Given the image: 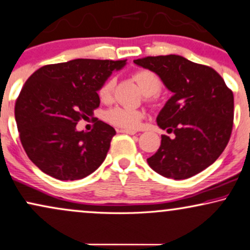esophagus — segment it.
Returning <instances> with one entry per match:
<instances>
[{"label":"esophagus","mask_w":250,"mask_h":250,"mask_svg":"<svg viewBox=\"0 0 250 250\" xmlns=\"http://www.w3.org/2000/svg\"><path fill=\"white\" fill-rule=\"evenodd\" d=\"M118 132H121V133H126V134H129V135H133V134H135V131H132V129H124V128H121V129H117Z\"/></svg>","instance_id":"34e87169"}]
</instances>
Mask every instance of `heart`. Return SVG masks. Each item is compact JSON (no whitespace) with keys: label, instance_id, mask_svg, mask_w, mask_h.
<instances>
[{"label":"heart","instance_id":"obj_1","mask_svg":"<svg viewBox=\"0 0 250 250\" xmlns=\"http://www.w3.org/2000/svg\"><path fill=\"white\" fill-rule=\"evenodd\" d=\"M133 79L140 87L141 92L145 94L146 100L151 101L155 94L162 89L161 78L149 70H140L133 74ZM115 79L108 78L99 88V97L102 102H111L113 89H115ZM145 117V112L139 109L125 108V106H115L110 109L105 115V119L109 124L116 127L124 129H137L141 124L142 118Z\"/></svg>","mask_w":250,"mask_h":250}]
</instances>
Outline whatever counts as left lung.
Wrapping results in <instances>:
<instances>
[{
  "label": "left lung",
  "instance_id": "8db88e82",
  "mask_svg": "<svg viewBox=\"0 0 250 250\" xmlns=\"http://www.w3.org/2000/svg\"><path fill=\"white\" fill-rule=\"evenodd\" d=\"M153 71L173 93L156 121L173 139L162 135L161 147L147 162L155 172L174 180L187 179L211 165L229 144L234 97L212 67L179 55L135 60Z\"/></svg>",
  "mask_w": 250,
  "mask_h": 250
}]
</instances>
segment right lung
<instances>
[{
	"label": "right lung",
	"mask_w": 250,
	"mask_h": 250,
	"mask_svg": "<svg viewBox=\"0 0 250 250\" xmlns=\"http://www.w3.org/2000/svg\"><path fill=\"white\" fill-rule=\"evenodd\" d=\"M124 61L78 58L44 65L26 80L15 105L19 138L30 160L58 180H78L105 160L115 128L96 121L77 131L99 108V88Z\"/></svg>",
	"instance_id": "obj_1"
}]
</instances>
